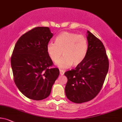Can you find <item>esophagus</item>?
<instances>
[{"label": "esophagus", "mask_w": 122, "mask_h": 122, "mask_svg": "<svg viewBox=\"0 0 122 122\" xmlns=\"http://www.w3.org/2000/svg\"><path fill=\"white\" fill-rule=\"evenodd\" d=\"M64 73V71L63 70H60V75H63Z\"/></svg>", "instance_id": "obj_1"}]
</instances>
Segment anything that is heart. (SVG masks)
Masks as SVG:
<instances>
[{
  "mask_svg": "<svg viewBox=\"0 0 122 122\" xmlns=\"http://www.w3.org/2000/svg\"><path fill=\"white\" fill-rule=\"evenodd\" d=\"M88 49L86 38L82 35L64 31L55 38V43L49 42L46 50L54 62L60 59L63 52L64 57L57 63L59 68L66 69L72 66H79L86 56Z\"/></svg>",
  "mask_w": 122,
  "mask_h": 122,
  "instance_id": "heart-1",
  "label": "heart"
}]
</instances>
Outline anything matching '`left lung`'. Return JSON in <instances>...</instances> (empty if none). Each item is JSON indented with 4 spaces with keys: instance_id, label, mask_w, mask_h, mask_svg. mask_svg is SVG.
Returning a JSON list of instances; mask_svg holds the SVG:
<instances>
[{
    "instance_id": "obj_1",
    "label": "left lung",
    "mask_w": 122,
    "mask_h": 122,
    "mask_svg": "<svg viewBox=\"0 0 122 122\" xmlns=\"http://www.w3.org/2000/svg\"><path fill=\"white\" fill-rule=\"evenodd\" d=\"M88 49L82 63L66 71V95L76 103L86 102L96 97L103 86L109 70V59L101 41L87 31Z\"/></svg>"
}]
</instances>
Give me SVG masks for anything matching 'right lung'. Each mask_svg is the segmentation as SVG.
I'll return each mask as SVG.
<instances>
[{"label": "right lung", "mask_w": 122, "mask_h": 122, "mask_svg": "<svg viewBox=\"0 0 122 122\" xmlns=\"http://www.w3.org/2000/svg\"><path fill=\"white\" fill-rule=\"evenodd\" d=\"M53 34L48 27H36L27 31L15 45L10 63L16 86L28 98L42 100L50 95L59 75L46 47Z\"/></svg>", "instance_id": "add662e5"}]
</instances>
